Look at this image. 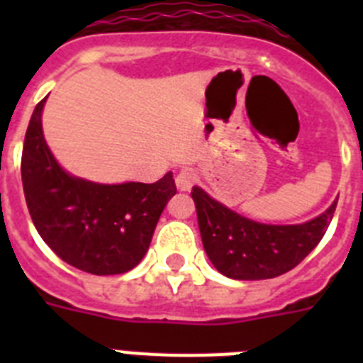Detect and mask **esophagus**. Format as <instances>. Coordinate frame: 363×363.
I'll use <instances>...</instances> for the list:
<instances>
[{
  "label": "esophagus",
  "mask_w": 363,
  "mask_h": 363,
  "mask_svg": "<svg viewBox=\"0 0 363 363\" xmlns=\"http://www.w3.org/2000/svg\"><path fill=\"white\" fill-rule=\"evenodd\" d=\"M196 171L194 169H189V167H185V169H182V171L178 172V176H176V187H178V191L185 192V191H191L192 185L196 184Z\"/></svg>",
  "instance_id": "obj_1"
}]
</instances>
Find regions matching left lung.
Instances as JSON below:
<instances>
[{"instance_id":"8db88e82","label":"left lung","mask_w":363,"mask_h":363,"mask_svg":"<svg viewBox=\"0 0 363 363\" xmlns=\"http://www.w3.org/2000/svg\"><path fill=\"white\" fill-rule=\"evenodd\" d=\"M191 194L205 252L233 280H267L296 267L323 238L338 201L306 223L271 225L234 213L200 187Z\"/></svg>"}]
</instances>
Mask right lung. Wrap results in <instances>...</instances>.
<instances>
[{"mask_svg": "<svg viewBox=\"0 0 363 363\" xmlns=\"http://www.w3.org/2000/svg\"><path fill=\"white\" fill-rule=\"evenodd\" d=\"M32 112L21 156L28 213L43 242L79 271L107 277L136 267L147 255L167 201L176 194L172 172L156 184H94L63 169L45 142L41 114Z\"/></svg>", "mask_w": 363, "mask_h": 363, "instance_id": "right-lung-1", "label": "right lung"}]
</instances>
